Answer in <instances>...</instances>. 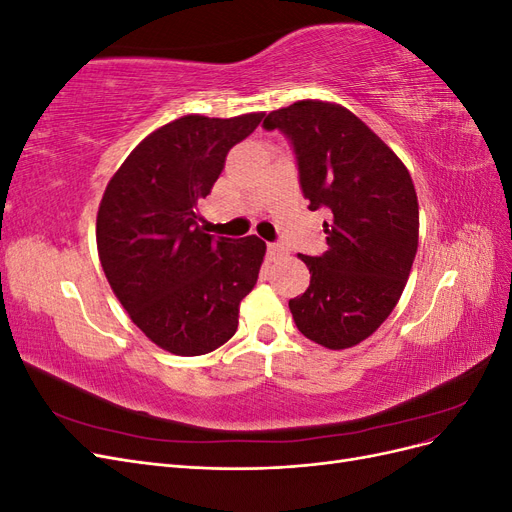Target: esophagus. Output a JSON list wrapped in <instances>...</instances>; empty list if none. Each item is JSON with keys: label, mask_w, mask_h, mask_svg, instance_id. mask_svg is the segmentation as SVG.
<instances>
[{"label": "esophagus", "mask_w": 512, "mask_h": 512, "mask_svg": "<svg viewBox=\"0 0 512 512\" xmlns=\"http://www.w3.org/2000/svg\"><path fill=\"white\" fill-rule=\"evenodd\" d=\"M267 252H269L271 260H284V258H288V250H286L284 245H280V243H269Z\"/></svg>", "instance_id": "1"}]
</instances>
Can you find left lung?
Masks as SVG:
<instances>
[{
	"instance_id": "left-lung-1",
	"label": "left lung",
	"mask_w": 512,
	"mask_h": 512,
	"mask_svg": "<svg viewBox=\"0 0 512 512\" xmlns=\"http://www.w3.org/2000/svg\"><path fill=\"white\" fill-rule=\"evenodd\" d=\"M294 147L309 211L327 207L329 250L303 256L309 286L290 299L297 329L344 350L391 316L418 247V200L406 164L346 106L299 100L265 119Z\"/></svg>"
}]
</instances>
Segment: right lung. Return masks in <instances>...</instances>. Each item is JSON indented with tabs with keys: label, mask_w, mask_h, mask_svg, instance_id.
<instances>
[{
	"label": "right lung",
	"mask_w": 512,
	"mask_h": 512,
	"mask_svg": "<svg viewBox=\"0 0 512 512\" xmlns=\"http://www.w3.org/2000/svg\"><path fill=\"white\" fill-rule=\"evenodd\" d=\"M262 117L183 115L143 138L106 185L96 218L104 275L136 327L166 352L224 346L256 286L267 243L209 235L198 226V200Z\"/></svg>",
	"instance_id": "obj_1"
}]
</instances>
